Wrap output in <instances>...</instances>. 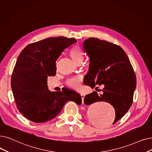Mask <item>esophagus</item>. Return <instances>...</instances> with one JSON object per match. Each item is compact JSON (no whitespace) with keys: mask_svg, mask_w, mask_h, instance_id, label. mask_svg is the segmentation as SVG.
Masks as SVG:
<instances>
[{"mask_svg":"<svg viewBox=\"0 0 152 152\" xmlns=\"http://www.w3.org/2000/svg\"><path fill=\"white\" fill-rule=\"evenodd\" d=\"M81 99H82V103L83 104L84 103V95L83 94H81Z\"/></svg>","mask_w":152,"mask_h":152,"instance_id":"esophagus-1","label":"esophagus"}]
</instances>
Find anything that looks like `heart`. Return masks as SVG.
<instances>
[{"mask_svg": "<svg viewBox=\"0 0 152 152\" xmlns=\"http://www.w3.org/2000/svg\"><path fill=\"white\" fill-rule=\"evenodd\" d=\"M70 56L76 63L79 61H83L84 60V53L81 49L77 47H72L70 51ZM67 84L72 89H78L81 86V81L80 77L71 78L67 81Z\"/></svg>", "mask_w": 152, "mask_h": 152, "instance_id": "b5f03b06", "label": "heart"}]
</instances>
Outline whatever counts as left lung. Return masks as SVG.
<instances>
[{"instance_id":"8db88e82","label":"left lung","mask_w":152,"mask_h":152,"mask_svg":"<svg viewBox=\"0 0 152 152\" xmlns=\"http://www.w3.org/2000/svg\"><path fill=\"white\" fill-rule=\"evenodd\" d=\"M83 48L90 58L84 84L92 88L96 85L104 86L102 94L94 91L86 95L84 103L89 105L104 101L113 105L115 112L114 124L132 104L137 84L134 69L124 50L113 43L92 37L86 39Z\"/></svg>"}]
</instances>
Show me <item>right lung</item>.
Wrapping results in <instances>:
<instances>
[{"label":"right lung","mask_w":152,"mask_h":152,"mask_svg":"<svg viewBox=\"0 0 152 152\" xmlns=\"http://www.w3.org/2000/svg\"><path fill=\"white\" fill-rule=\"evenodd\" d=\"M75 38L50 37L27 45L19 55L11 78L17 107L27 119L46 122L55 118L66 102L81 104V97L68 89L51 92L47 78L56 75V61L63 50L76 43Z\"/></svg>","instance_id":"right-lung-1"}]
</instances>
